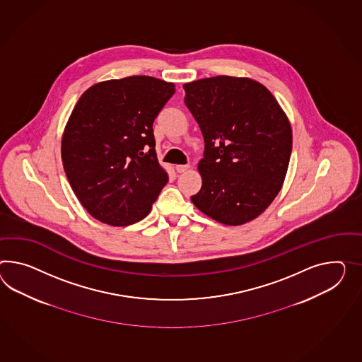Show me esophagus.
Here are the masks:
<instances>
[{
    "mask_svg": "<svg viewBox=\"0 0 362 362\" xmlns=\"http://www.w3.org/2000/svg\"><path fill=\"white\" fill-rule=\"evenodd\" d=\"M190 168V165L189 164H185V165H182V164H180V165H176V170L178 172V173H184V172H186L187 169Z\"/></svg>",
    "mask_w": 362,
    "mask_h": 362,
    "instance_id": "esophagus-1",
    "label": "esophagus"
}]
</instances>
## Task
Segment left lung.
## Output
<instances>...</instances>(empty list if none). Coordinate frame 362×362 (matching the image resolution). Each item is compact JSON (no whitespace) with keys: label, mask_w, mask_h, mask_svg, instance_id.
I'll return each instance as SVG.
<instances>
[{"label":"left lung","mask_w":362,"mask_h":362,"mask_svg":"<svg viewBox=\"0 0 362 362\" xmlns=\"http://www.w3.org/2000/svg\"><path fill=\"white\" fill-rule=\"evenodd\" d=\"M184 89L204 139L202 187L192 201L216 222H250L273 202L286 176L293 147L288 117L250 78L216 76Z\"/></svg>","instance_id":"1"}]
</instances>
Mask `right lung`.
I'll list each match as a JSON object with an SVG mask.
<instances>
[{
    "label": "right lung",
    "mask_w": 362,
    "mask_h": 362,
    "mask_svg": "<svg viewBox=\"0 0 362 362\" xmlns=\"http://www.w3.org/2000/svg\"><path fill=\"white\" fill-rule=\"evenodd\" d=\"M175 92V83L131 76L95 83L76 103L62 140L63 165L74 194L100 222H139L167 184L152 124Z\"/></svg>",
    "instance_id": "1"
}]
</instances>
